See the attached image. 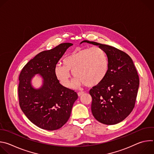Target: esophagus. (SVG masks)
Returning a JSON list of instances; mask_svg holds the SVG:
<instances>
[{"label":"esophagus","instance_id":"esophagus-1","mask_svg":"<svg viewBox=\"0 0 154 154\" xmlns=\"http://www.w3.org/2000/svg\"><path fill=\"white\" fill-rule=\"evenodd\" d=\"M77 94H78L79 96H82V95H83L84 94V92L83 91H80V92H78Z\"/></svg>","mask_w":154,"mask_h":154}]
</instances>
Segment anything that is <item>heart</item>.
Segmentation results:
<instances>
[{"label":"heart","instance_id":"b5f03b06","mask_svg":"<svg viewBox=\"0 0 154 154\" xmlns=\"http://www.w3.org/2000/svg\"><path fill=\"white\" fill-rule=\"evenodd\" d=\"M63 64H57L55 74L60 83L66 88L71 85L70 71L76 77L74 86L82 84L94 86L103 80L109 68L108 56L99 47L80 49L65 57Z\"/></svg>","mask_w":154,"mask_h":154}]
</instances>
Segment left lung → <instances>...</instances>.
Segmentation results:
<instances>
[{"label": "left lung", "mask_w": 154, "mask_h": 154, "mask_svg": "<svg viewBox=\"0 0 154 154\" xmlns=\"http://www.w3.org/2000/svg\"><path fill=\"white\" fill-rule=\"evenodd\" d=\"M83 42L99 46L105 51L109 61L105 78L90 90L93 115L102 124H118L130 114L135 105L140 80L133 61L115 47L87 40Z\"/></svg>", "instance_id": "1"}]
</instances>
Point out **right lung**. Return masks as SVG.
Listing matches in <instances>:
<instances>
[{"mask_svg": "<svg viewBox=\"0 0 154 154\" xmlns=\"http://www.w3.org/2000/svg\"><path fill=\"white\" fill-rule=\"evenodd\" d=\"M72 43H61L55 48L42 51L30 60L22 69L18 86L19 103L27 118L38 127L48 130L61 128L68 121L78 95L63 86L55 76L57 63ZM39 73L43 85L35 89L31 79Z\"/></svg>", "mask_w": 154, "mask_h": 154, "instance_id": "1", "label": "right lung"}]
</instances>
